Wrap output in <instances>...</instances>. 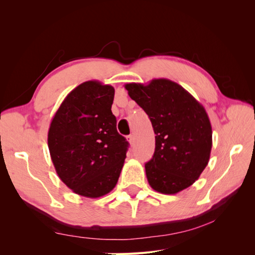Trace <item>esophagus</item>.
<instances>
[{
  "label": "esophagus",
  "mask_w": 255,
  "mask_h": 255,
  "mask_svg": "<svg viewBox=\"0 0 255 255\" xmlns=\"http://www.w3.org/2000/svg\"><path fill=\"white\" fill-rule=\"evenodd\" d=\"M127 139H128V141L130 143V144H133L134 143V136L130 134V135H128V137H127Z\"/></svg>",
  "instance_id": "1"
}]
</instances>
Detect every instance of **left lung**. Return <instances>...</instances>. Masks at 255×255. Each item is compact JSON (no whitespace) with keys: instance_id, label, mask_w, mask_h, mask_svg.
I'll return each instance as SVG.
<instances>
[{"instance_id":"8db88e82","label":"left lung","mask_w":255,"mask_h":255,"mask_svg":"<svg viewBox=\"0 0 255 255\" xmlns=\"http://www.w3.org/2000/svg\"><path fill=\"white\" fill-rule=\"evenodd\" d=\"M125 87L149 116L155 133V151L144 165L150 186L165 195L189 187L210 160L213 132L205 109L187 90L167 79Z\"/></svg>"}]
</instances>
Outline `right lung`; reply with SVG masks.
<instances>
[{"label":"right lung","mask_w":255,"mask_h":255,"mask_svg":"<svg viewBox=\"0 0 255 255\" xmlns=\"http://www.w3.org/2000/svg\"><path fill=\"white\" fill-rule=\"evenodd\" d=\"M114 96L111 85L84 82L65 98L50 125L48 145L56 173L83 197L112 191L127 157L128 142L117 132L112 113Z\"/></svg>","instance_id":"obj_1"}]
</instances>
